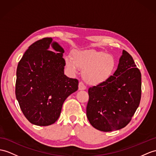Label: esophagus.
<instances>
[{
    "instance_id": "1",
    "label": "esophagus",
    "mask_w": 156,
    "mask_h": 156,
    "mask_svg": "<svg viewBox=\"0 0 156 156\" xmlns=\"http://www.w3.org/2000/svg\"><path fill=\"white\" fill-rule=\"evenodd\" d=\"M86 89V86L83 84V83L79 82V90H85Z\"/></svg>"
}]
</instances>
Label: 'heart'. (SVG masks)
I'll return each mask as SVG.
<instances>
[{"instance_id": "heart-1", "label": "heart", "mask_w": 156, "mask_h": 156, "mask_svg": "<svg viewBox=\"0 0 156 156\" xmlns=\"http://www.w3.org/2000/svg\"><path fill=\"white\" fill-rule=\"evenodd\" d=\"M66 67L75 73L79 69L83 70V78L91 85H98L107 82L116 69L114 57L104 51L94 49L73 50L72 57H65Z\"/></svg>"}]
</instances>
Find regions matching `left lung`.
<instances>
[{
  "label": "left lung",
  "mask_w": 156,
  "mask_h": 156,
  "mask_svg": "<svg viewBox=\"0 0 156 156\" xmlns=\"http://www.w3.org/2000/svg\"><path fill=\"white\" fill-rule=\"evenodd\" d=\"M125 50L115 73L102 84L90 87L87 116L98 130L111 132L125 127L141 98V73Z\"/></svg>",
  "instance_id": "left-lung-1"
}]
</instances>
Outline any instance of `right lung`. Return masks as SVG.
<instances>
[{
    "label": "right lung",
    "instance_id": "1",
    "mask_svg": "<svg viewBox=\"0 0 156 156\" xmlns=\"http://www.w3.org/2000/svg\"><path fill=\"white\" fill-rule=\"evenodd\" d=\"M64 51L51 37H45L30 45L18 63L15 93L30 123L40 126L55 123L64 101L78 89L77 79L64 74Z\"/></svg>",
    "mask_w": 156,
    "mask_h": 156
}]
</instances>
